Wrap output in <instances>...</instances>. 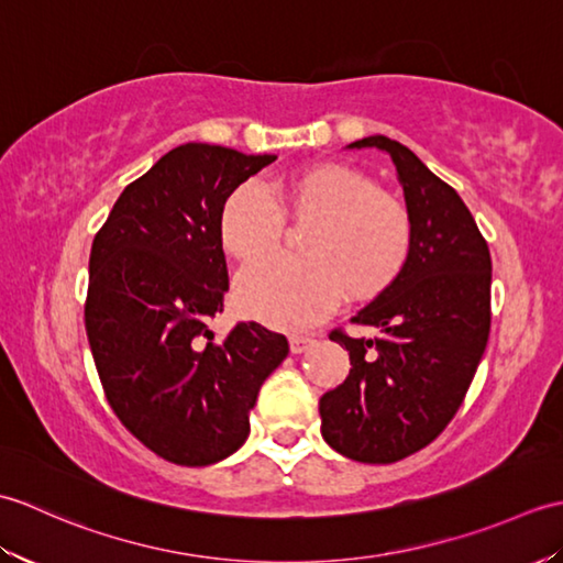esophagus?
<instances>
[{"mask_svg":"<svg viewBox=\"0 0 563 563\" xmlns=\"http://www.w3.org/2000/svg\"><path fill=\"white\" fill-rule=\"evenodd\" d=\"M314 343L312 336H307V333H292L290 336V351L297 355V353H305L309 345Z\"/></svg>","mask_w":563,"mask_h":563,"instance_id":"34e87169","label":"esophagus"}]
</instances>
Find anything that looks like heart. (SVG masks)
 <instances>
[{
  "label": "heart",
  "instance_id": "heart-1",
  "mask_svg": "<svg viewBox=\"0 0 563 563\" xmlns=\"http://www.w3.org/2000/svg\"><path fill=\"white\" fill-rule=\"evenodd\" d=\"M283 214L307 222L302 256H266L239 273V312L275 329H302L324 317L343 290L351 300L382 292L411 251V218L379 194L367 174L345 164H317L275 178L266 188L242 184L222 202L218 232L224 251L251 261L278 244Z\"/></svg>",
  "mask_w": 563,
  "mask_h": 563
}]
</instances>
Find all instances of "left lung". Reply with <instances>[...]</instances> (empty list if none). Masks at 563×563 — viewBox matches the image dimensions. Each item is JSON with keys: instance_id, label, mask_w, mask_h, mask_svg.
<instances>
[{"instance_id": "8db88e82", "label": "left lung", "mask_w": 563, "mask_h": 563, "mask_svg": "<svg viewBox=\"0 0 563 563\" xmlns=\"http://www.w3.org/2000/svg\"><path fill=\"white\" fill-rule=\"evenodd\" d=\"M349 147L389 154L413 239L401 273L351 319L377 336L329 333L353 367L319 399L321 435L355 462L389 464L430 445L464 401L492 329V254L457 190L409 147L385 135Z\"/></svg>"}]
</instances>
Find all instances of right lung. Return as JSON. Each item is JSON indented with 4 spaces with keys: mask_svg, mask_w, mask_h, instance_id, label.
<instances>
[{
    "mask_svg": "<svg viewBox=\"0 0 563 563\" xmlns=\"http://www.w3.org/2000/svg\"><path fill=\"white\" fill-rule=\"evenodd\" d=\"M275 154L188 145L125 186L93 236L84 324L113 413L142 445L184 466L244 445L258 389L290 345L239 321L214 341L230 275L218 232L227 196Z\"/></svg>",
    "mask_w": 563,
    "mask_h": 563,
    "instance_id": "1",
    "label": "right lung"
}]
</instances>
